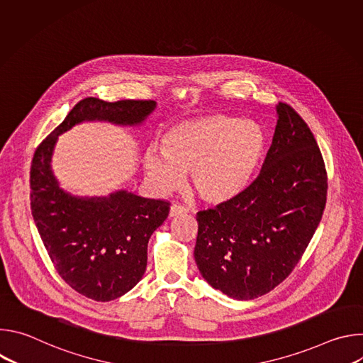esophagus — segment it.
<instances>
[{
	"mask_svg": "<svg viewBox=\"0 0 363 363\" xmlns=\"http://www.w3.org/2000/svg\"><path fill=\"white\" fill-rule=\"evenodd\" d=\"M188 210L185 208L184 205L181 203H174L171 206V211H169V217H177V216H182V214H186Z\"/></svg>",
	"mask_w": 363,
	"mask_h": 363,
	"instance_id": "1",
	"label": "esophagus"
}]
</instances>
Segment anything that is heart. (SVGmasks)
<instances>
[{"mask_svg":"<svg viewBox=\"0 0 363 363\" xmlns=\"http://www.w3.org/2000/svg\"><path fill=\"white\" fill-rule=\"evenodd\" d=\"M266 133L252 122L210 113L178 122L161 140V153L149 149L143 165L162 189H174L191 172L194 192L208 203H225L247 191L266 150Z\"/></svg>","mask_w":363,"mask_h":363,"instance_id":"heart-1","label":"heart"}]
</instances>
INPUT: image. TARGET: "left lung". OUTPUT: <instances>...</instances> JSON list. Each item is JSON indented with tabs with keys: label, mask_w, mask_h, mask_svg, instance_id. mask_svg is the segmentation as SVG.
I'll return each mask as SVG.
<instances>
[{
	"label": "left lung",
	"mask_w": 363,
	"mask_h": 363,
	"mask_svg": "<svg viewBox=\"0 0 363 363\" xmlns=\"http://www.w3.org/2000/svg\"><path fill=\"white\" fill-rule=\"evenodd\" d=\"M262 172L238 198L196 214L195 262L214 289L237 300L272 291L289 277L326 206L328 172L307 123L287 103Z\"/></svg>",
	"instance_id": "8db88e82"
}]
</instances>
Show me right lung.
I'll list each match as a JSON object with an SVG mask.
<instances>
[{"mask_svg":"<svg viewBox=\"0 0 363 363\" xmlns=\"http://www.w3.org/2000/svg\"><path fill=\"white\" fill-rule=\"evenodd\" d=\"M153 100L86 97L35 149L30 169L31 214L60 277L77 293L109 301L135 287L146 270L147 241L167 220L169 201L119 191L109 198H76L59 188L50 161L57 136L83 121L138 125Z\"/></svg>","mask_w":363,"mask_h":363,"instance_id":"1","label":"right lung"}]
</instances>
